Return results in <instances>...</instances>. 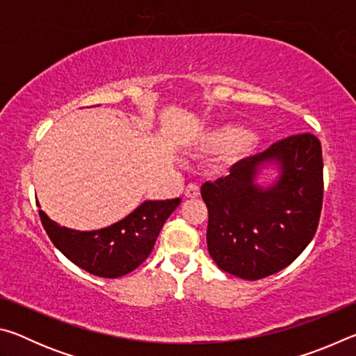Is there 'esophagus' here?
<instances>
[{"mask_svg":"<svg viewBox=\"0 0 356 356\" xmlns=\"http://www.w3.org/2000/svg\"><path fill=\"white\" fill-rule=\"evenodd\" d=\"M185 196L186 197H197L200 196V185L188 184L185 186Z\"/></svg>","mask_w":356,"mask_h":356,"instance_id":"1","label":"esophagus"}]
</instances>
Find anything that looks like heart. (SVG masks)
<instances>
[{
	"label": "heart",
	"instance_id": "obj_1",
	"mask_svg": "<svg viewBox=\"0 0 356 356\" xmlns=\"http://www.w3.org/2000/svg\"><path fill=\"white\" fill-rule=\"evenodd\" d=\"M209 141L216 147H227L229 154L242 155L254 147L256 136L238 129H221L213 131Z\"/></svg>",
	"mask_w": 356,
	"mask_h": 356
}]
</instances>
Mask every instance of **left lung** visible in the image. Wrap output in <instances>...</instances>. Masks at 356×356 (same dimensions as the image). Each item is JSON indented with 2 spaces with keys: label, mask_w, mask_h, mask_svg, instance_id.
Instances as JSON below:
<instances>
[{
  "label": "left lung",
  "mask_w": 356,
  "mask_h": 356,
  "mask_svg": "<svg viewBox=\"0 0 356 356\" xmlns=\"http://www.w3.org/2000/svg\"><path fill=\"white\" fill-rule=\"evenodd\" d=\"M278 163L280 177L262 189L258 168ZM207 248L222 272L262 280L297 259L314 237L323 201V160L317 136L301 134L232 165L226 177L206 182Z\"/></svg>",
  "instance_id": "8db88e82"
}]
</instances>
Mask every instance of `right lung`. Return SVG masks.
I'll use <instances>...</instances> for the list:
<instances>
[{
    "label": "right lung",
    "instance_id": "obj_1",
    "mask_svg": "<svg viewBox=\"0 0 356 356\" xmlns=\"http://www.w3.org/2000/svg\"><path fill=\"white\" fill-rule=\"evenodd\" d=\"M179 204L180 197L146 201L124 220L88 232L59 226L42 210L39 216L47 236L70 262L100 278H119L146 261L168 216Z\"/></svg>",
    "mask_w": 356,
    "mask_h": 356
}]
</instances>
